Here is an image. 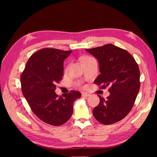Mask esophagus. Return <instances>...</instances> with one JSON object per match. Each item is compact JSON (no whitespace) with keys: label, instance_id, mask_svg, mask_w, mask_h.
I'll use <instances>...</instances> for the list:
<instances>
[{"label":"esophagus","instance_id":"34e87169","mask_svg":"<svg viewBox=\"0 0 157 157\" xmlns=\"http://www.w3.org/2000/svg\"><path fill=\"white\" fill-rule=\"evenodd\" d=\"M82 96L84 97H89L90 96V94L87 92H82Z\"/></svg>","mask_w":157,"mask_h":157}]
</instances>
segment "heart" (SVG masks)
<instances>
[{"label": "heart", "instance_id": "heart-1", "mask_svg": "<svg viewBox=\"0 0 157 157\" xmlns=\"http://www.w3.org/2000/svg\"><path fill=\"white\" fill-rule=\"evenodd\" d=\"M88 58H88V57H85V58H84L82 59V60H83V59H88Z\"/></svg>", "mask_w": 157, "mask_h": 157}]
</instances>
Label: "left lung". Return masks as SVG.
<instances>
[{
	"label": "left lung",
	"mask_w": 157,
	"mask_h": 157,
	"mask_svg": "<svg viewBox=\"0 0 157 157\" xmlns=\"http://www.w3.org/2000/svg\"><path fill=\"white\" fill-rule=\"evenodd\" d=\"M86 50L99 62L101 74L94 84L101 89L109 86L110 92L106 100L98 95L100 101L93 115L101 124H112L126 117L134 106L140 88L138 65L129 52L111 44Z\"/></svg>",
	"instance_id": "8db88e82"
}]
</instances>
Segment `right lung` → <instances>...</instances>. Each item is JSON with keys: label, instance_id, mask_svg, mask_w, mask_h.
<instances>
[{"label": "right lung", "instance_id": "1", "mask_svg": "<svg viewBox=\"0 0 157 157\" xmlns=\"http://www.w3.org/2000/svg\"><path fill=\"white\" fill-rule=\"evenodd\" d=\"M72 50L44 48L33 54L27 61L20 80L23 95L35 115L52 126L67 122L73 112V102L81 93L71 90L59 96L56 83L62 80L63 61Z\"/></svg>", "mask_w": 157, "mask_h": 157}]
</instances>
